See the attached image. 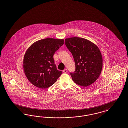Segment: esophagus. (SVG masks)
<instances>
[{"label": "esophagus", "mask_w": 128, "mask_h": 128, "mask_svg": "<svg viewBox=\"0 0 128 128\" xmlns=\"http://www.w3.org/2000/svg\"><path fill=\"white\" fill-rule=\"evenodd\" d=\"M63 72H64V73H67V72H68V70H67V69L66 68H65L63 70Z\"/></svg>", "instance_id": "34e87169"}]
</instances>
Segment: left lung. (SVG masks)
Here are the masks:
<instances>
[{"mask_svg":"<svg viewBox=\"0 0 128 128\" xmlns=\"http://www.w3.org/2000/svg\"><path fill=\"white\" fill-rule=\"evenodd\" d=\"M65 44L72 53L75 63V72H70L73 82L83 87L92 84L102 70V56L97 46L78 37L66 38Z\"/></svg>","mask_w":128,"mask_h":128,"instance_id":"8db88e82","label":"left lung"}]
</instances>
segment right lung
<instances>
[{
	"label": "right lung",
	"mask_w": 128,
	"mask_h": 128,
	"mask_svg": "<svg viewBox=\"0 0 128 128\" xmlns=\"http://www.w3.org/2000/svg\"><path fill=\"white\" fill-rule=\"evenodd\" d=\"M64 43L63 40L46 38L35 42L28 49L23 68L33 85L44 89L56 82L62 72L56 69L53 55Z\"/></svg>",
	"instance_id": "1"
}]
</instances>
